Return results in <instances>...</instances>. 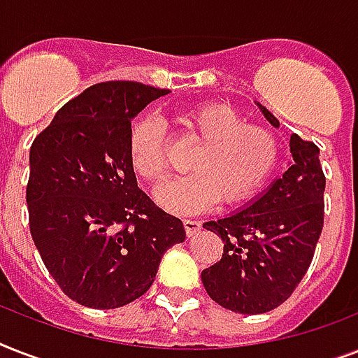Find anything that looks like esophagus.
<instances>
[{
	"instance_id": "obj_1",
	"label": "esophagus",
	"mask_w": 358,
	"mask_h": 358,
	"mask_svg": "<svg viewBox=\"0 0 358 358\" xmlns=\"http://www.w3.org/2000/svg\"><path fill=\"white\" fill-rule=\"evenodd\" d=\"M184 229L187 238H191V236H195L196 232L202 229V223L201 221H196V219H184Z\"/></svg>"
}]
</instances>
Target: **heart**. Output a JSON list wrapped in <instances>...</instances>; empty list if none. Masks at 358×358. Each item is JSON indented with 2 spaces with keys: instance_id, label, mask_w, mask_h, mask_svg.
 Returning a JSON list of instances; mask_svg holds the SVG:
<instances>
[{
  "instance_id": "heart-1",
  "label": "heart",
  "mask_w": 358,
  "mask_h": 358,
  "mask_svg": "<svg viewBox=\"0 0 358 358\" xmlns=\"http://www.w3.org/2000/svg\"><path fill=\"white\" fill-rule=\"evenodd\" d=\"M191 135L201 139L187 176L165 180L154 193L163 210L193 215L215 206L221 196L238 204L256 195L275 171L278 146L269 129L245 124L227 103H202L180 117ZM131 167L139 176L157 182L167 171V137L156 117H145L129 135Z\"/></svg>"
}]
</instances>
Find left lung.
<instances>
[{
	"label": "left lung",
	"instance_id": "obj_1",
	"mask_svg": "<svg viewBox=\"0 0 358 358\" xmlns=\"http://www.w3.org/2000/svg\"><path fill=\"white\" fill-rule=\"evenodd\" d=\"M273 128L278 120L262 103ZM286 173L243 208L202 224L223 239V256L201 273L208 295L238 314H264L294 294L310 266L323 229L325 174L320 148L289 137Z\"/></svg>",
	"mask_w": 358,
	"mask_h": 358
}]
</instances>
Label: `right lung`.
Returning a JSON list of instances; mask_svg holds the SVG:
<instances>
[{"label": "right lung", "instance_id": "add662e5", "mask_svg": "<svg viewBox=\"0 0 358 358\" xmlns=\"http://www.w3.org/2000/svg\"><path fill=\"white\" fill-rule=\"evenodd\" d=\"M169 91L96 83L59 109L29 152L27 210L35 247L70 299L119 308L148 292L163 255L185 239L178 217L139 189L131 120Z\"/></svg>", "mask_w": 358, "mask_h": 358}]
</instances>
